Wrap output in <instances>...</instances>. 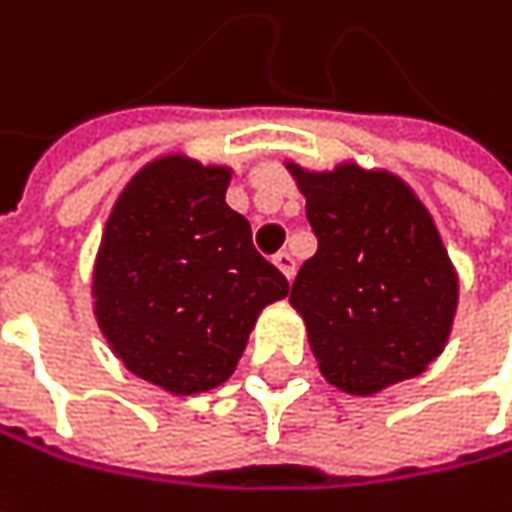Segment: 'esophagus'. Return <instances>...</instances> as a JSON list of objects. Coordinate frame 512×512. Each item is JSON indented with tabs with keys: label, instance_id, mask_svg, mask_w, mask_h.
<instances>
[{
	"label": "esophagus",
	"instance_id": "34e87169",
	"mask_svg": "<svg viewBox=\"0 0 512 512\" xmlns=\"http://www.w3.org/2000/svg\"><path fill=\"white\" fill-rule=\"evenodd\" d=\"M272 263L284 272V278H287V281H293V275H296V260H293L290 252H278V255L272 257Z\"/></svg>",
	"mask_w": 512,
	"mask_h": 512
}]
</instances>
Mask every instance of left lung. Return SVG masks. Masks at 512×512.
<instances>
[{
  "label": "left lung",
  "mask_w": 512,
  "mask_h": 512,
  "mask_svg": "<svg viewBox=\"0 0 512 512\" xmlns=\"http://www.w3.org/2000/svg\"><path fill=\"white\" fill-rule=\"evenodd\" d=\"M287 169L319 240L290 293L319 372L349 395L422 375L448 343L460 290L434 216L387 169Z\"/></svg>",
  "instance_id": "8db88e82"
}]
</instances>
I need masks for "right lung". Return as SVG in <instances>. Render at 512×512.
Masks as SVG:
<instances>
[{"label": "right lung", "instance_id": "obj_1", "mask_svg": "<svg viewBox=\"0 0 512 512\" xmlns=\"http://www.w3.org/2000/svg\"><path fill=\"white\" fill-rule=\"evenodd\" d=\"M228 166L187 155L146 163L119 193L93 263V313L137 378L172 395L231 378L266 304L287 278L225 205Z\"/></svg>", "mask_w": 512, "mask_h": 512}]
</instances>
